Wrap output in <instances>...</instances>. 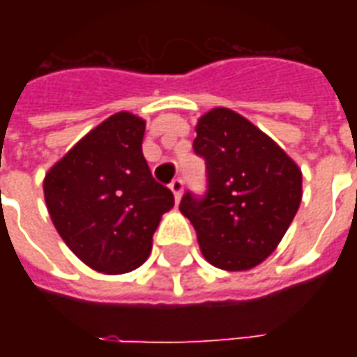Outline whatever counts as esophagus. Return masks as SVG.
Masks as SVG:
<instances>
[{
    "mask_svg": "<svg viewBox=\"0 0 357 357\" xmlns=\"http://www.w3.org/2000/svg\"><path fill=\"white\" fill-rule=\"evenodd\" d=\"M170 189H172V193H174V197H176V202L181 199V195H183V179H179L176 178L174 181L170 183Z\"/></svg>",
    "mask_w": 357,
    "mask_h": 357,
    "instance_id": "1",
    "label": "esophagus"
}]
</instances>
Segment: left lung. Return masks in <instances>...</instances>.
Wrapping results in <instances>:
<instances>
[{
	"instance_id": "1",
	"label": "left lung",
	"mask_w": 357,
	"mask_h": 357,
	"mask_svg": "<svg viewBox=\"0 0 357 357\" xmlns=\"http://www.w3.org/2000/svg\"><path fill=\"white\" fill-rule=\"evenodd\" d=\"M193 149L206 160L204 199L183 195L204 260L225 271L262 264L289 229L302 201V172L269 135L239 112L208 110L195 126Z\"/></svg>"
}]
</instances>
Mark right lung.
Wrapping results in <instances>:
<instances>
[{
    "label": "right lung",
    "instance_id": "right-lung-1",
    "mask_svg": "<svg viewBox=\"0 0 357 357\" xmlns=\"http://www.w3.org/2000/svg\"><path fill=\"white\" fill-rule=\"evenodd\" d=\"M145 120L116 112L86 133L43 179L51 222L66 247L95 271L139 268L174 195L141 151Z\"/></svg>",
    "mask_w": 357,
    "mask_h": 357
}]
</instances>
